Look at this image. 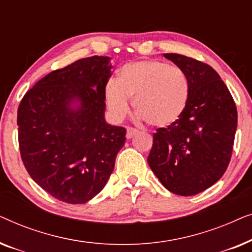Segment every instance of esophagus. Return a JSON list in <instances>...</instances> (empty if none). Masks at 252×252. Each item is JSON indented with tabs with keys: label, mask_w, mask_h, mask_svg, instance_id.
Masks as SVG:
<instances>
[{
	"label": "esophagus",
	"mask_w": 252,
	"mask_h": 252,
	"mask_svg": "<svg viewBox=\"0 0 252 252\" xmlns=\"http://www.w3.org/2000/svg\"><path fill=\"white\" fill-rule=\"evenodd\" d=\"M137 133H139V130H137L136 128H133V127H128V128H127L126 137H127V139H132V137Z\"/></svg>",
	"instance_id": "1"
}]
</instances>
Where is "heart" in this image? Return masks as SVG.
<instances>
[{
  "label": "heart",
  "instance_id": "1",
  "mask_svg": "<svg viewBox=\"0 0 252 252\" xmlns=\"http://www.w3.org/2000/svg\"><path fill=\"white\" fill-rule=\"evenodd\" d=\"M189 80L185 71L161 61H137L124 65L117 80L105 86V103L116 120L129 112L133 99L141 119L154 127L174 125L189 102Z\"/></svg>",
  "mask_w": 252,
  "mask_h": 252
}]
</instances>
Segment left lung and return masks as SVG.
Returning a JSON list of instances; mask_svg holds the SVG:
<instances>
[{
	"instance_id": "1",
	"label": "left lung",
	"mask_w": 252,
	"mask_h": 252,
	"mask_svg": "<svg viewBox=\"0 0 252 252\" xmlns=\"http://www.w3.org/2000/svg\"><path fill=\"white\" fill-rule=\"evenodd\" d=\"M185 71L189 102L174 125L157 128L148 164L167 190L192 196L215 185L232 158L237 126L235 102L210 65L164 54Z\"/></svg>"
}]
</instances>
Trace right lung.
I'll return each instance as SVG.
<instances>
[{
    "label": "right lung",
    "instance_id": "1",
    "mask_svg": "<svg viewBox=\"0 0 252 252\" xmlns=\"http://www.w3.org/2000/svg\"><path fill=\"white\" fill-rule=\"evenodd\" d=\"M110 58L75 61L41 79L18 106L19 150L31 178L68 204L88 202L104 188L126 128L105 123ZM81 102L77 109L70 108Z\"/></svg>",
    "mask_w": 252,
    "mask_h": 252
}]
</instances>
